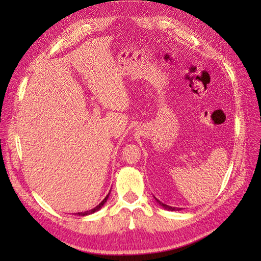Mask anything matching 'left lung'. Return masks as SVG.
Listing matches in <instances>:
<instances>
[{"label":"left lung","instance_id":"obj_1","mask_svg":"<svg viewBox=\"0 0 261 261\" xmlns=\"http://www.w3.org/2000/svg\"><path fill=\"white\" fill-rule=\"evenodd\" d=\"M153 197H154V196H153ZM154 199H156V202L160 205V206L164 207L165 210H168V211H180V210H181V207H174V206H169V205H166V204H164L163 202H160L159 199H157L156 197H154Z\"/></svg>","mask_w":261,"mask_h":261}]
</instances>
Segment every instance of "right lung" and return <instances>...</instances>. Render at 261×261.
Instances as JSON below:
<instances>
[{
    "mask_svg": "<svg viewBox=\"0 0 261 261\" xmlns=\"http://www.w3.org/2000/svg\"><path fill=\"white\" fill-rule=\"evenodd\" d=\"M111 193V192H110ZM110 193L108 194L107 196H105V198L103 199V201L99 203L97 206H95L94 208H92V210H88V211H85V212H79V213H75V215H79V216H86V215H90V214H93V213H95V212H97V211H99L101 210L103 206H104V204L107 203V201H108V198H109V196H110Z\"/></svg>",
    "mask_w": 261,
    "mask_h": 261,
    "instance_id": "obj_1",
    "label": "right lung"
}]
</instances>
